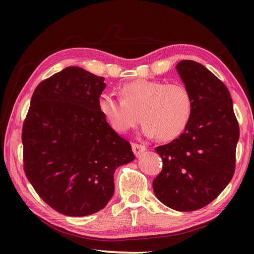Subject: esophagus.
I'll return each mask as SVG.
<instances>
[{
	"label": "esophagus",
	"instance_id": "obj_1",
	"mask_svg": "<svg viewBox=\"0 0 254 254\" xmlns=\"http://www.w3.org/2000/svg\"><path fill=\"white\" fill-rule=\"evenodd\" d=\"M132 149L134 154L136 156H139L142 153H144L145 150H146V146H144L142 144H137V143H133L132 144Z\"/></svg>",
	"mask_w": 254,
	"mask_h": 254
}]
</instances>
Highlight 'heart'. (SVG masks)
Returning <instances> with one entry per match:
<instances>
[{
  "label": "heart",
  "mask_w": 254,
  "mask_h": 254,
  "mask_svg": "<svg viewBox=\"0 0 254 254\" xmlns=\"http://www.w3.org/2000/svg\"><path fill=\"white\" fill-rule=\"evenodd\" d=\"M121 99L102 95L98 109L108 124L119 133H126L144 120L143 133L147 137L171 141L183 133L193 115L190 91L180 83L139 78L120 88Z\"/></svg>",
  "instance_id": "b5f03b06"
}]
</instances>
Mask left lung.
<instances>
[{
  "mask_svg": "<svg viewBox=\"0 0 254 254\" xmlns=\"http://www.w3.org/2000/svg\"><path fill=\"white\" fill-rule=\"evenodd\" d=\"M176 67L192 96L193 115L179 137L155 148L163 169L153 189L166 206L192 212L214 201L233 178L239 126L222 80L192 60Z\"/></svg>",
  "mask_w": 254,
  "mask_h": 254,
  "instance_id": "left-lung-1",
  "label": "left lung"
}]
</instances>
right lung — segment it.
Instances as JSON below:
<instances>
[{"label": "right lung", "instance_id": "right-lung-1", "mask_svg": "<svg viewBox=\"0 0 254 254\" xmlns=\"http://www.w3.org/2000/svg\"><path fill=\"white\" fill-rule=\"evenodd\" d=\"M105 78L69 66L37 86L23 124L24 171L50 207L66 216L104 208L113 174L134 160L131 144L98 109Z\"/></svg>", "mask_w": 254, "mask_h": 254}]
</instances>
